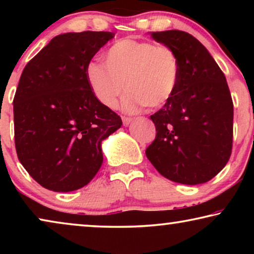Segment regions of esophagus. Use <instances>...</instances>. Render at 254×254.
<instances>
[{"label": "esophagus", "mask_w": 254, "mask_h": 254, "mask_svg": "<svg viewBox=\"0 0 254 254\" xmlns=\"http://www.w3.org/2000/svg\"><path fill=\"white\" fill-rule=\"evenodd\" d=\"M131 121H133V119L131 118H128V117H123V123H124V126H128Z\"/></svg>", "instance_id": "esophagus-1"}]
</instances>
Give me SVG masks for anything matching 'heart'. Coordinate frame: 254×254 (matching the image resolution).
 <instances>
[{
    "instance_id": "obj_1",
    "label": "heart",
    "mask_w": 254,
    "mask_h": 254,
    "mask_svg": "<svg viewBox=\"0 0 254 254\" xmlns=\"http://www.w3.org/2000/svg\"><path fill=\"white\" fill-rule=\"evenodd\" d=\"M86 78L100 104L114 109L125 91L124 109L135 112L145 106L159 109L169 103L178 89L180 62L168 45L125 38L105 53V64L91 62Z\"/></svg>"
}]
</instances>
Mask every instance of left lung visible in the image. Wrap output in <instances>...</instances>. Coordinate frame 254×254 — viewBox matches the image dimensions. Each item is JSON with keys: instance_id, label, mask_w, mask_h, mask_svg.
I'll list each match as a JSON object with an SVG mask.
<instances>
[{"instance_id": "1", "label": "left lung", "mask_w": 254, "mask_h": 254, "mask_svg": "<svg viewBox=\"0 0 254 254\" xmlns=\"http://www.w3.org/2000/svg\"><path fill=\"white\" fill-rule=\"evenodd\" d=\"M150 36L176 51L180 78L172 99L150 116L157 134L145 155L172 182L207 183L227 165L231 155L234 104L227 79L192 34L169 30Z\"/></svg>"}]
</instances>
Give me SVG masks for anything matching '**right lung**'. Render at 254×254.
Returning <instances> with one entry per match:
<instances>
[{
  "mask_svg": "<svg viewBox=\"0 0 254 254\" xmlns=\"http://www.w3.org/2000/svg\"><path fill=\"white\" fill-rule=\"evenodd\" d=\"M112 38L93 31L59 34L24 68L13 98L16 151L45 189L88 185L102 166L103 140L123 125L86 78L91 59Z\"/></svg>",
  "mask_w": 254,
  "mask_h": 254,
  "instance_id": "right-lung-1",
  "label": "right lung"
}]
</instances>
